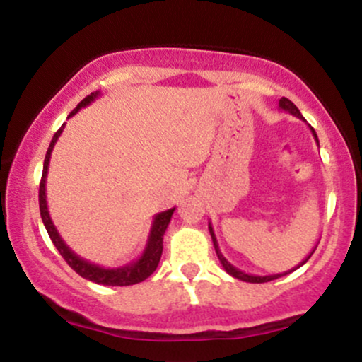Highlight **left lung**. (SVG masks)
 Instances as JSON below:
<instances>
[{
  "label": "left lung",
  "mask_w": 362,
  "mask_h": 362,
  "mask_svg": "<svg viewBox=\"0 0 362 362\" xmlns=\"http://www.w3.org/2000/svg\"><path fill=\"white\" fill-rule=\"evenodd\" d=\"M279 107L282 110H286V112H289L291 115H294V117H298V119H301V120H305L303 119V115H301V112L298 110V107L294 105L293 102L289 100V98H286V97H282L281 100H279ZM311 129V132H313V136H315V141H317L318 143V138H317V132H315V129L313 127H310ZM209 233H211V238H213V245H214V250H216V255H218V259H219V262H221V265L224 267V271H226L228 274H230V276H233V277H236V279H240V281H245V282H257V284H260V282H269V281H274V279H277V277H282V276H286V274H289V272H293V271H296V269H300L301 265H305L306 262H308V259L311 255H313V252H315V247L313 250H311V253L308 257H306L305 260L303 262H300V264L296 265V267L294 269H291V271H286V272H282V274H272V276H252V274H245L243 271H240V269H236L235 265H231L230 262H228L226 259H224L223 257V253H221V250H219V247H218V240H216V235H214V230H213V226H211V223H209Z\"/></svg>",
  "instance_id": "obj_1"
}]
</instances>
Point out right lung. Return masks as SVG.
I'll return each mask as SVG.
<instances>
[{"instance_id":"obj_1","label":"right lung","mask_w":362,"mask_h":362,"mask_svg":"<svg viewBox=\"0 0 362 362\" xmlns=\"http://www.w3.org/2000/svg\"><path fill=\"white\" fill-rule=\"evenodd\" d=\"M98 95H100V91H93V93H90L88 97L83 98V100L78 103L76 109H74L71 114L68 115V119L73 117L74 114H78V110H80L81 107L90 105V103L93 102ZM62 129H64V124H62L59 131L54 134L51 144H49L47 153H45L42 178H40V189H39L40 218H42V223H44L45 230H47L49 236H51L54 247L57 248V252L61 253L62 259L68 262V265L73 269V271H76L81 277H85V279H88L91 282H97V284H103V286H132V284H138V282H143L144 279H148V277L156 271L158 264H160L161 252H163V235H165V231H167L170 219H172V214H173V211H175V207H173V209L163 211V213H158L155 218H153L151 231H149L146 248H144L143 255H141L136 262H131V264L124 265V267L107 269V267H100V265H95L88 260L81 259L80 255H76V253H74L71 248L64 243V240H62L61 235L57 233L51 216H49L47 199H45V178H47L49 161H51V153L54 149V144H56L57 138L61 136Z\"/></svg>"}]
</instances>
